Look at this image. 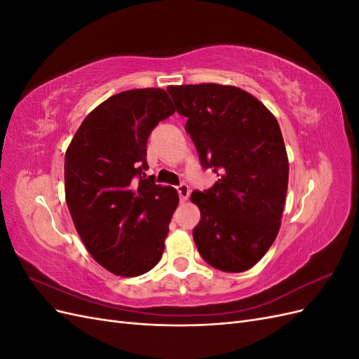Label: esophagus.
<instances>
[{
	"instance_id": "esophagus-1",
	"label": "esophagus",
	"mask_w": 359,
	"mask_h": 359,
	"mask_svg": "<svg viewBox=\"0 0 359 359\" xmlns=\"http://www.w3.org/2000/svg\"><path fill=\"white\" fill-rule=\"evenodd\" d=\"M177 191L180 194V199L181 201H187L189 196H190V187L187 186V184H181V186L177 187Z\"/></svg>"
}]
</instances>
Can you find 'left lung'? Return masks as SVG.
I'll return each instance as SVG.
<instances>
[{
	"instance_id": "left-lung-1",
	"label": "left lung",
	"mask_w": 359,
	"mask_h": 359,
	"mask_svg": "<svg viewBox=\"0 0 359 359\" xmlns=\"http://www.w3.org/2000/svg\"><path fill=\"white\" fill-rule=\"evenodd\" d=\"M175 109L214 186L193 191L201 210L193 238L201 256L224 273L255 266L273 245L283 215L289 161L276 116L232 85H170Z\"/></svg>"
}]
</instances>
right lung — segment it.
I'll return each instance as SVG.
<instances>
[{
	"label": "right lung",
	"instance_id": "1",
	"mask_svg": "<svg viewBox=\"0 0 359 359\" xmlns=\"http://www.w3.org/2000/svg\"><path fill=\"white\" fill-rule=\"evenodd\" d=\"M175 112L161 88L128 90L83 119L64 158L66 202L83 245L115 276L153 269L165 250L180 198L145 178L153 128Z\"/></svg>",
	"mask_w": 359,
	"mask_h": 359
}]
</instances>
